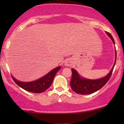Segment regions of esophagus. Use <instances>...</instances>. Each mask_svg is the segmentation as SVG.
<instances>
[{
  "instance_id": "1",
  "label": "esophagus",
  "mask_w": 124,
  "mask_h": 124,
  "mask_svg": "<svg viewBox=\"0 0 124 124\" xmlns=\"http://www.w3.org/2000/svg\"><path fill=\"white\" fill-rule=\"evenodd\" d=\"M65 65L66 66H72V62L70 60H67L65 62Z\"/></svg>"
}]
</instances>
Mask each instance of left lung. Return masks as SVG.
Segmentation results:
<instances>
[{
  "instance_id": "obj_1",
  "label": "left lung",
  "mask_w": 124,
  "mask_h": 124,
  "mask_svg": "<svg viewBox=\"0 0 124 124\" xmlns=\"http://www.w3.org/2000/svg\"><path fill=\"white\" fill-rule=\"evenodd\" d=\"M106 33L109 37L111 38L112 41L115 44L114 39L112 37L111 34L108 32H106ZM116 59L114 65L112 67L111 70L106 76L104 77L101 79H97V80H89V79H86L80 78L78 72L74 69H72V76L71 78L70 85L72 90L75 93L83 95L89 94L93 93L99 90L101 88L103 87L109 80L112 73L114 68L116 65Z\"/></svg>"
}]
</instances>
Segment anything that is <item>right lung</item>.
<instances>
[{
  "mask_svg": "<svg viewBox=\"0 0 124 124\" xmlns=\"http://www.w3.org/2000/svg\"><path fill=\"white\" fill-rule=\"evenodd\" d=\"M61 66H58L52 70L49 73L46 74L40 79L31 82H22L17 80L13 77H12L13 80L18 86L23 89L29 92L35 93H40L45 92L47 90L53 82L54 78L56 73L59 70H60Z\"/></svg>",
  "mask_w": 124,
  "mask_h": 124,
  "instance_id": "right-lung-1",
  "label": "right lung"
}]
</instances>
